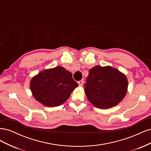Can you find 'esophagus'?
I'll return each mask as SVG.
<instances>
[{
	"label": "esophagus",
	"mask_w": 151,
	"mask_h": 151,
	"mask_svg": "<svg viewBox=\"0 0 151 151\" xmlns=\"http://www.w3.org/2000/svg\"><path fill=\"white\" fill-rule=\"evenodd\" d=\"M77 83H78V84H79L80 86H82L83 85V84H84V80H81V81L77 82Z\"/></svg>",
	"instance_id": "34e87169"
}]
</instances>
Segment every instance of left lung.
I'll return each mask as SVG.
<instances>
[{"label": "left lung", "instance_id": "obj_1", "mask_svg": "<svg viewBox=\"0 0 151 151\" xmlns=\"http://www.w3.org/2000/svg\"><path fill=\"white\" fill-rule=\"evenodd\" d=\"M84 91L89 102L100 109L116 106L127 92V77L110 66L91 68L84 84Z\"/></svg>", "mask_w": 151, "mask_h": 151}]
</instances>
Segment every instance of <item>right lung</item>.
Instances as JSON below:
<instances>
[{
    "label": "right lung",
    "instance_id": "add662e5",
    "mask_svg": "<svg viewBox=\"0 0 151 151\" xmlns=\"http://www.w3.org/2000/svg\"><path fill=\"white\" fill-rule=\"evenodd\" d=\"M77 86L72 73L60 66L42 71L30 81L34 98L48 107L58 106L65 102Z\"/></svg>",
    "mask_w": 151,
    "mask_h": 151
}]
</instances>
